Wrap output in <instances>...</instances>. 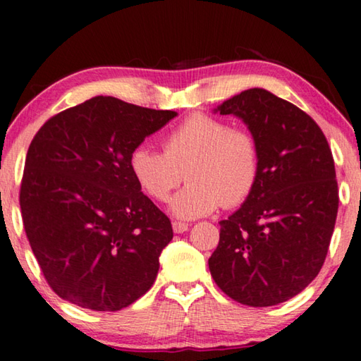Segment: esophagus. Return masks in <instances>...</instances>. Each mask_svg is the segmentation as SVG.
<instances>
[{
    "mask_svg": "<svg viewBox=\"0 0 361 361\" xmlns=\"http://www.w3.org/2000/svg\"><path fill=\"white\" fill-rule=\"evenodd\" d=\"M173 228H174L176 233H184V232H187V230H188V224L174 221L173 222Z\"/></svg>",
    "mask_w": 361,
    "mask_h": 361,
    "instance_id": "1",
    "label": "esophagus"
}]
</instances>
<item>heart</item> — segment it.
<instances>
[{
    "label": "heart",
    "mask_w": 361,
    "mask_h": 361,
    "mask_svg": "<svg viewBox=\"0 0 361 361\" xmlns=\"http://www.w3.org/2000/svg\"><path fill=\"white\" fill-rule=\"evenodd\" d=\"M129 171L140 190L155 202H166L185 171L188 184L173 198L171 212L179 219H197L221 204L235 208L250 198L261 174V150L246 129L193 114L168 133L163 152L135 147Z\"/></svg>",
    "instance_id": "1"
}]
</instances>
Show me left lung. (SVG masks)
<instances>
[{
    "instance_id": "obj_1",
    "label": "left lung",
    "mask_w": 361,
    "mask_h": 361,
    "mask_svg": "<svg viewBox=\"0 0 361 361\" xmlns=\"http://www.w3.org/2000/svg\"><path fill=\"white\" fill-rule=\"evenodd\" d=\"M216 111L246 123L261 150V174L241 208L219 222L211 276L243 305L285 302L309 286L326 259L339 206L333 153L304 110L261 87Z\"/></svg>"
}]
</instances>
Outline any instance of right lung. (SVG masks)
<instances>
[{
    "label": "right lung",
    "mask_w": 361,
    "mask_h": 361,
    "mask_svg": "<svg viewBox=\"0 0 361 361\" xmlns=\"http://www.w3.org/2000/svg\"><path fill=\"white\" fill-rule=\"evenodd\" d=\"M176 115L97 96L35 134L19 202L32 251L59 298L116 312L155 283L173 227L140 192L129 157Z\"/></svg>",
    "instance_id": "right-lung-1"
}]
</instances>
